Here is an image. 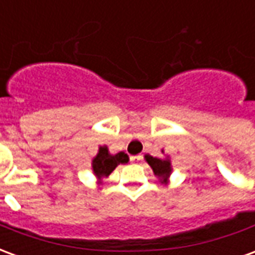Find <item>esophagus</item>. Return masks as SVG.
<instances>
[{
    "instance_id": "obj_1",
    "label": "esophagus",
    "mask_w": 255,
    "mask_h": 255,
    "mask_svg": "<svg viewBox=\"0 0 255 255\" xmlns=\"http://www.w3.org/2000/svg\"><path fill=\"white\" fill-rule=\"evenodd\" d=\"M129 160L132 161V162H136V161L142 160V155H131V157H129Z\"/></svg>"
}]
</instances>
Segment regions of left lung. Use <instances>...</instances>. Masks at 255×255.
Instances as JSON below:
<instances>
[{
    "instance_id": "left-lung-1",
    "label": "left lung",
    "mask_w": 255,
    "mask_h": 255,
    "mask_svg": "<svg viewBox=\"0 0 255 255\" xmlns=\"http://www.w3.org/2000/svg\"><path fill=\"white\" fill-rule=\"evenodd\" d=\"M144 158L149 162V165L153 168L155 176H158L161 179V182L165 183L166 177L171 173V162H169V160H161V158L151 157V155H146Z\"/></svg>"
}]
</instances>
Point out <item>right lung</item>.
I'll use <instances>...</instances> for the list:
<instances>
[{
	"label": "right lung",
	"mask_w": 255,
	"mask_h": 255,
	"mask_svg": "<svg viewBox=\"0 0 255 255\" xmlns=\"http://www.w3.org/2000/svg\"><path fill=\"white\" fill-rule=\"evenodd\" d=\"M127 161L128 155L126 153L120 151L117 154L111 155L108 151V147L104 146V147H100L98 154L93 160V171L98 177L109 176L119 164H124Z\"/></svg>",
	"instance_id": "add662e5"
}]
</instances>
